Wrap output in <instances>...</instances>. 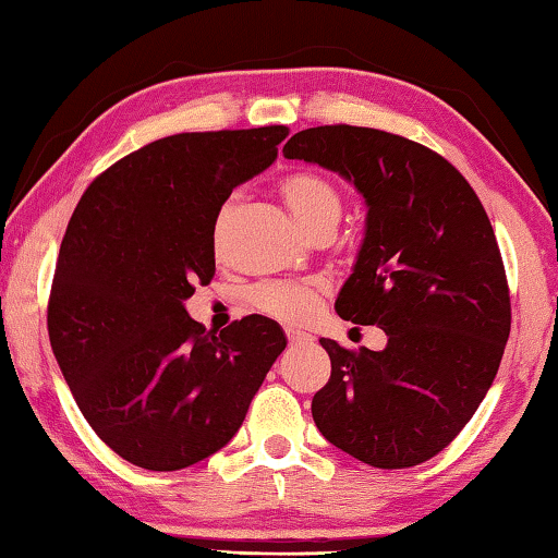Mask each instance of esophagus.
<instances>
[{
	"instance_id": "34e87169",
	"label": "esophagus",
	"mask_w": 558,
	"mask_h": 558,
	"mask_svg": "<svg viewBox=\"0 0 558 558\" xmlns=\"http://www.w3.org/2000/svg\"><path fill=\"white\" fill-rule=\"evenodd\" d=\"M286 335H288V342H290V347H305V344H313V335L300 332V329H295V327H288V329H286Z\"/></svg>"
}]
</instances>
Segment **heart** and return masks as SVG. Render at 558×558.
I'll list each match as a JSON object with an SVG mask.
<instances>
[{
	"label": "heart",
	"mask_w": 558,
	"mask_h": 558,
	"mask_svg": "<svg viewBox=\"0 0 558 558\" xmlns=\"http://www.w3.org/2000/svg\"><path fill=\"white\" fill-rule=\"evenodd\" d=\"M280 192L288 209L307 235L323 231L335 233L339 219H342L344 202L339 189L329 179L315 172H298L282 179ZM226 214H229V206H223L219 214L216 233L221 231ZM251 302L263 315L295 325L315 313L317 290L300 286V282H268V286H260L251 292Z\"/></svg>",
	"instance_id": "heart-1"
}]
</instances>
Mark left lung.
<instances>
[{"label":"left lung","mask_w":558,"mask_h":558,"mask_svg":"<svg viewBox=\"0 0 558 558\" xmlns=\"http://www.w3.org/2000/svg\"><path fill=\"white\" fill-rule=\"evenodd\" d=\"M282 155L362 194L364 239L335 310L386 332L379 352L319 339L332 376L315 426L366 465L426 462L465 428L505 354L512 315L493 223L448 159L391 132L310 128Z\"/></svg>","instance_id":"left-lung-1"}]
</instances>
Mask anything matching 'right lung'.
Masks as SVG:
<instances>
[{"label": "right lung", "instance_id": "add662e5", "mask_svg": "<svg viewBox=\"0 0 558 558\" xmlns=\"http://www.w3.org/2000/svg\"><path fill=\"white\" fill-rule=\"evenodd\" d=\"M288 128L182 132L122 157L65 229L49 302L56 362L120 458L169 472L221 450L288 339L263 315L206 332L184 302L214 278V226Z\"/></svg>", "mask_w": 558, "mask_h": 558}]
</instances>
